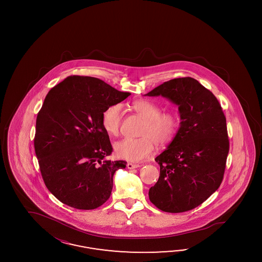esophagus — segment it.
Returning <instances> with one entry per match:
<instances>
[{"instance_id": "1", "label": "esophagus", "mask_w": 262, "mask_h": 262, "mask_svg": "<svg viewBox=\"0 0 262 262\" xmlns=\"http://www.w3.org/2000/svg\"><path fill=\"white\" fill-rule=\"evenodd\" d=\"M140 166L139 164H135V163H132V162H127V169H135V168H138Z\"/></svg>"}]
</instances>
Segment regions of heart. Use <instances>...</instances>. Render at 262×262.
<instances>
[{
    "label": "heart",
    "instance_id": "heart-1",
    "mask_svg": "<svg viewBox=\"0 0 262 262\" xmlns=\"http://www.w3.org/2000/svg\"><path fill=\"white\" fill-rule=\"evenodd\" d=\"M132 107L144 119L139 133L141 137L123 138L114 143L113 149L118 159L140 162L151 156L155 143L162 147L173 141L180 128V118L174 111L160 113L159 105L148 100H137L133 103ZM122 116V105L118 103L112 104L103 111L102 124L108 135L118 134Z\"/></svg>",
    "mask_w": 262,
    "mask_h": 262
}]
</instances>
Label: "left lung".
<instances>
[{"mask_svg": "<svg viewBox=\"0 0 262 262\" xmlns=\"http://www.w3.org/2000/svg\"><path fill=\"white\" fill-rule=\"evenodd\" d=\"M179 106L180 128L155 160L159 181L149 198L159 209L179 213L203 204L222 183L230 143L226 117L212 92L193 78L163 82L145 94Z\"/></svg>", "mask_w": 262, "mask_h": 262, "instance_id": "1", "label": "left lung"}]
</instances>
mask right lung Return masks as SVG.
I'll list each match as a JSON object with an SVG mask.
<instances>
[{
  "label": "right lung",
  "instance_id": "obj_1",
  "mask_svg": "<svg viewBox=\"0 0 262 262\" xmlns=\"http://www.w3.org/2000/svg\"><path fill=\"white\" fill-rule=\"evenodd\" d=\"M129 95L83 76L49 91L36 118L34 149L44 183L61 203L89 210L111 197L113 174L127 162L107 159L112 146L102 118Z\"/></svg>",
  "mask_w": 262,
  "mask_h": 262
}]
</instances>
